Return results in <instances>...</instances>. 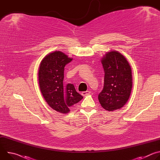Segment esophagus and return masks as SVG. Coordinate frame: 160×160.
Here are the masks:
<instances>
[{"label": "esophagus", "instance_id": "1", "mask_svg": "<svg viewBox=\"0 0 160 160\" xmlns=\"http://www.w3.org/2000/svg\"><path fill=\"white\" fill-rule=\"evenodd\" d=\"M90 93V91L87 90V91H85V92H82V95L83 96H85L88 95Z\"/></svg>", "mask_w": 160, "mask_h": 160}]
</instances>
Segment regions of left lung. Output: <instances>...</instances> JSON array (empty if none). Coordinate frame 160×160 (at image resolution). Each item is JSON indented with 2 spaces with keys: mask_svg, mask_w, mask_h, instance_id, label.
<instances>
[{
  "mask_svg": "<svg viewBox=\"0 0 160 160\" xmlns=\"http://www.w3.org/2000/svg\"><path fill=\"white\" fill-rule=\"evenodd\" d=\"M104 71V87L98 96L101 106L112 111L122 108L128 101L132 88L131 67L123 55L110 51L102 58Z\"/></svg>",
  "mask_w": 160,
  "mask_h": 160,
  "instance_id": "1",
  "label": "left lung"
}]
</instances>
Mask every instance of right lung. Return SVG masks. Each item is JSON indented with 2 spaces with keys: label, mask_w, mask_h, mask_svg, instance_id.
Listing matches in <instances>:
<instances>
[{
  "label": "right lung",
  "mask_w": 160,
  "mask_h": 160,
  "mask_svg": "<svg viewBox=\"0 0 160 160\" xmlns=\"http://www.w3.org/2000/svg\"><path fill=\"white\" fill-rule=\"evenodd\" d=\"M72 59L61 51H54L45 56L39 66L41 93L51 108L62 114L68 113L72 106L83 98L73 84L63 86L64 67Z\"/></svg>",
  "instance_id": "1"
}]
</instances>
